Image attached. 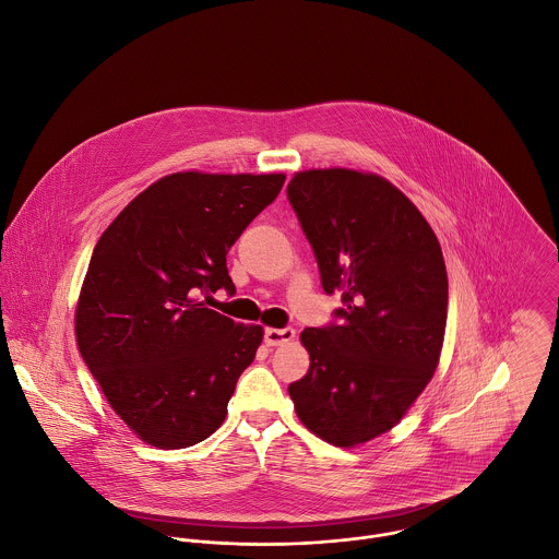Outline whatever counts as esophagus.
I'll use <instances>...</instances> for the list:
<instances>
[{"instance_id": "obj_1", "label": "esophagus", "mask_w": 559, "mask_h": 559, "mask_svg": "<svg viewBox=\"0 0 559 559\" xmlns=\"http://www.w3.org/2000/svg\"><path fill=\"white\" fill-rule=\"evenodd\" d=\"M295 338V330L293 328H282V330H275V328H269L264 330V343L269 347H277V345H286Z\"/></svg>"}]
</instances>
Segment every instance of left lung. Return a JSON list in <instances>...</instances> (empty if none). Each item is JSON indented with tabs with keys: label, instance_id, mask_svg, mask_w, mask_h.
Masks as SVG:
<instances>
[{
	"label": "left lung",
	"instance_id": "left-lung-1",
	"mask_svg": "<svg viewBox=\"0 0 559 559\" xmlns=\"http://www.w3.org/2000/svg\"><path fill=\"white\" fill-rule=\"evenodd\" d=\"M286 192L323 290L343 297L332 323L304 330L310 369L288 392L310 431L354 447L394 427L436 371L447 266L429 223L379 176L306 171Z\"/></svg>",
	"mask_w": 559,
	"mask_h": 559
}]
</instances>
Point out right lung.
<instances>
[{"mask_svg":"<svg viewBox=\"0 0 559 559\" xmlns=\"http://www.w3.org/2000/svg\"><path fill=\"white\" fill-rule=\"evenodd\" d=\"M282 174H174L143 190L97 240L75 310L80 354L121 420L147 444L214 433L262 343L200 301L234 295L227 251L277 197Z\"/></svg>","mask_w":559,"mask_h":559,"instance_id":"1","label":"right lung"}]
</instances>
